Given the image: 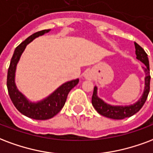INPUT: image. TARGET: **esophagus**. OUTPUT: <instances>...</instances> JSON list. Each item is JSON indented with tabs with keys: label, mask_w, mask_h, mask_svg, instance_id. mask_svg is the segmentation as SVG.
I'll return each instance as SVG.
<instances>
[{
	"label": "esophagus",
	"mask_w": 153,
	"mask_h": 153,
	"mask_svg": "<svg viewBox=\"0 0 153 153\" xmlns=\"http://www.w3.org/2000/svg\"><path fill=\"white\" fill-rule=\"evenodd\" d=\"M85 78L87 79H92L93 76H92V74H91L90 72H87V73L85 74Z\"/></svg>",
	"instance_id": "1"
}]
</instances>
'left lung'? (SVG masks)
<instances>
[{"label":"left lung","instance_id":"8db88e82","mask_svg":"<svg viewBox=\"0 0 153 153\" xmlns=\"http://www.w3.org/2000/svg\"><path fill=\"white\" fill-rule=\"evenodd\" d=\"M134 47H135L136 58L145 65V66L143 67L146 74L145 88H144L143 96L134 105H128V106H113L106 104L97 97V88L95 87L93 95L91 97V104L95 109L102 116L112 119H124L126 117H130L136 114L137 112L140 111V108L143 107L146 100L148 98L150 91V79H151L149 57H148V54L146 53L143 48L140 47L135 42H134Z\"/></svg>","mask_w":153,"mask_h":153}]
</instances>
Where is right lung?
<instances>
[{
    "label": "right lung",
    "mask_w": 153,
    "mask_h": 153,
    "mask_svg": "<svg viewBox=\"0 0 153 153\" xmlns=\"http://www.w3.org/2000/svg\"><path fill=\"white\" fill-rule=\"evenodd\" d=\"M50 29L43 30L36 33L32 34L28 38L22 42L20 45L15 48L13 56L10 61V66L8 69L7 74V88L8 92L13 105L16 107L21 114L25 116L36 120H47L52 118L55 115L58 114L61 109L63 108L66 101V98L69 92L73 88L79 83V79L69 81L62 84L61 87L56 89L53 93H52L41 101L37 103L30 102L20 91L17 89L14 82L15 71L20 56L23 53L26 46L36 39V37L42 36L45 33H48Z\"/></svg>",
    "instance_id": "1"
}]
</instances>
